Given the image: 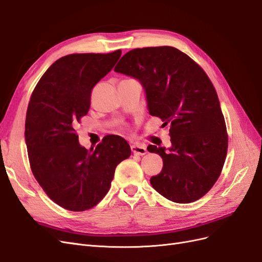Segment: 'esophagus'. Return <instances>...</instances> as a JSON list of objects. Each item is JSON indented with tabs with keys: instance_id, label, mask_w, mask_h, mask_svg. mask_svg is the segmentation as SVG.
Here are the masks:
<instances>
[{
	"instance_id": "obj_1",
	"label": "esophagus",
	"mask_w": 262,
	"mask_h": 262,
	"mask_svg": "<svg viewBox=\"0 0 262 262\" xmlns=\"http://www.w3.org/2000/svg\"><path fill=\"white\" fill-rule=\"evenodd\" d=\"M132 150H133L134 154L140 155V156H143V155H145L147 153V149H146L145 145L140 144V143L133 144L132 145Z\"/></svg>"
}]
</instances>
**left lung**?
<instances>
[{
	"instance_id": "1",
	"label": "left lung",
	"mask_w": 262,
	"mask_h": 262,
	"mask_svg": "<svg viewBox=\"0 0 262 262\" xmlns=\"http://www.w3.org/2000/svg\"><path fill=\"white\" fill-rule=\"evenodd\" d=\"M115 72L143 86L150 116L169 125L171 146L148 145L163 158L150 178L156 191L172 202L200 199L215 184L227 153V133L217 94L210 78L187 54L173 47L126 52Z\"/></svg>"
}]
</instances>
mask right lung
Instances as JSON below:
<instances>
[{
    "mask_svg": "<svg viewBox=\"0 0 262 262\" xmlns=\"http://www.w3.org/2000/svg\"><path fill=\"white\" fill-rule=\"evenodd\" d=\"M120 55L121 50L62 57L46 71L31 95L25 122L30 167L50 199L67 210L95 207L107 194L117 165L132 154L119 136H107L89 150L75 133L90 110L93 87Z\"/></svg>",
    "mask_w": 262,
    "mask_h": 262,
    "instance_id": "obj_1",
    "label": "right lung"
}]
</instances>
